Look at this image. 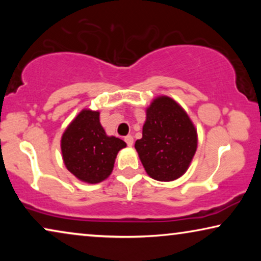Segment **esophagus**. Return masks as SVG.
Instances as JSON below:
<instances>
[{"label":"esophagus","mask_w":261,"mask_h":261,"mask_svg":"<svg viewBox=\"0 0 261 261\" xmlns=\"http://www.w3.org/2000/svg\"><path fill=\"white\" fill-rule=\"evenodd\" d=\"M124 141H126V144L130 147V146H133L134 139H133V137H132V135H127V137L124 138Z\"/></svg>","instance_id":"34e87169"}]
</instances>
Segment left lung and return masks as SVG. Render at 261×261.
Segmentation results:
<instances>
[{
    "instance_id": "8db88e82",
    "label": "left lung",
    "mask_w": 261,
    "mask_h": 261,
    "mask_svg": "<svg viewBox=\"0 0 261 261\" xmlns=\"http://www.w3.org/2000/svg\"><path fill=\"white\" fill-rule=\"evenodd\" d=\"M135 149L149 177L174 180L187 172L194 158L197 130L174 99L159 96L146 110L142 138L135 141Z\"/></svg>"
}]
</instances>
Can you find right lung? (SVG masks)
I'll use <instances>...</instances> for the list:
<instances>
[{
    "label": "right lung",
    "instance_id": "1",
    "mask_svg": "<svg viewBox=\"0 0 261 261\" xmlns=\"http://www.w3.org/2000/svg\"><path fill=\"white\" fill-rule=\"evenodd\" d=\"M60 146L66 169L80 180L96 184L110 176L126 142L106 134L98 112L83 109L64 132Z\"/></svg>",
    "mask_w": 261,
    "mask_h": 261
}]
</instances>
